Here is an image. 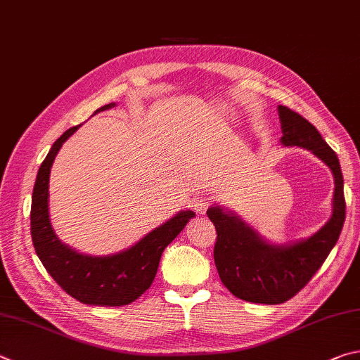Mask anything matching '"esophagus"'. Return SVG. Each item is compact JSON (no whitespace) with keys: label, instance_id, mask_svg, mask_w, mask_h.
I'll use <instances>...</instances> for the list:
<instances>
[{"label":"esophagus","instance_id":"obj_1","mask_svg":"<svg viewBox=\"0 0 360 360\" xmlns=\"http://www.w3.org/2000/svg\"><path fill=\"white\" fill-rule=\"evenodd\" d=\"M212 202H214V200H212L211 195L201 193V195H198L197 198H195V201H193V209H195V211H197L198 214H205V212L207 211V207L211 206Z\"/></svg>","mask_w":360,"mask_h":360}]
</instances>
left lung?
I'll list each match as a JSON object with an SVG mask.
<instances>
[{
    "mask_svg": "<svg viewBox=\"0 0 360 360\" xmlns=\"http://www.w3.org/2000/svg\"><path fill=\"white\" fill-rule=\"evenodd\" d=\"M278 115L283 145L310 149L334 173L330 220L307 240L278 247L261 240L236 215L220 207H211L206 212L217 230L214 261L221 283L239 299L267 305L286 302L310 282L337 244L346 217L343 174L335 151L304 116L283 105H278Z\"/></svg>",
    "mask_w": 360,
    "mask_h": 360,
    "instance_id": "1",
    "label": "left lung"
}]
</instances>
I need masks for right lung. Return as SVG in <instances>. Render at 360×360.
<instances>
[{
	"label": "right lung",
	"mask_w": 360,
	"mask_h": 360,
	"mask_svg": "<svg viewBox=\"0 0 360 360\" xmlns=\"http://www.w3.org/2000/svg\"><path fill=\"white\" fill-rule=\"evenodd\" d=\"M108 103L96 113L115 107ZM77 130H66L53 146L37 172L31 201V238L39 259L55 282L78 302L102 307L132 304L154 282L159 261L165 247L184 230L192 211H182L167 224L146 234L139 244L112 257H86L64 245L51 228L49 217L50 168L58 151Z\"/></svg>",
	"instance_id": "1"
}]
</instances>
